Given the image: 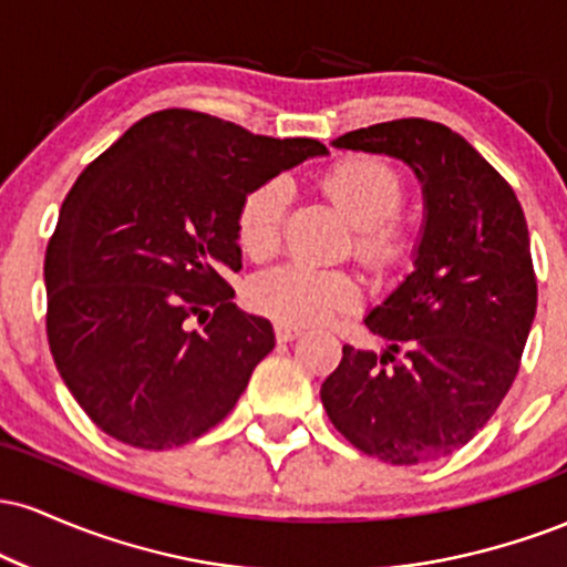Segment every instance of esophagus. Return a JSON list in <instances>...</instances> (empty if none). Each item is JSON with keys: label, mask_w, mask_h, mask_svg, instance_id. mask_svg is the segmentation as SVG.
I'll list each match as a JSON object with an SVG mask.
<instances>
[{"label": "esophagus", "mask_w": 567, "mask_h": 567, "mask_svg": "<svg viewBox=\"0 0 567 567\" xmlns=\"http://www.w3.org/2000/svg\"><path fill=\"white\" fill-rule=\"evenodd\" d=\"M275 336H277L279 343L296 341V338L301 336V328H296V324H288V322H277L275 324Z\"/></svg>", "instance_id": "obj_1"}]
</instances>
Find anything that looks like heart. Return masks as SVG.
<instances>
[{
	"label": "heart",
	"mask_w": 567,
	"mask_h": 567,
	"mask_svg": "<svg viewBox=\"0 0 567 567\" xmlns=\"http://www.w3.org/2000/svg\"><path fill=\"white\" fill-rule=\"evenodd\" d=\"M322 188L357 229L354 250L362 261L386 269L410 247L408 229L394 218L405 199L400 173L381 159H343L322 175ZM288 207V184L266 181L245 194L237 210V239L252 258L275 250ZM247 298L264 315L288 324H311L347 311L360 301V285L347 271H324L288 261L258 271Z\"/></svg>",
	"instance_id": "obj_1"
}]
</instances>
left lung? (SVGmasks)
Here are the masks:
<instances>
[{
	"instance_id": "obj_1",
	"label": "left lung",
	"mask_w": 567,
	"mask_h": 567,
	"mask_svg": "<svg viewBox=\"0 0 567 567\" xmlns=\"http://www.w3.org/2000/svg\"><path fill=\"white\" fill-rule=\"evenodd\" d=\"M333 146L405 162L424 194V224L413 271L365 315L386 347H343L322 405L351 445L386 464L445 458L496 413L536 317L523 207L440 122H381Z\"/></svg>"
}]
</instances>
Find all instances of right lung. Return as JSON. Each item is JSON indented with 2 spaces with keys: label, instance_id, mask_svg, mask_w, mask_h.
Listing matches in <instances>:
<instances>
[{
  "label": "right lung",
  "instance_id": "add662e5",
  "mask_svg": "<svg viewBox=\"0 0 567 567\" xmlns=\"http://www.w3.org/2000/svg\"><path fill=\"white\" fill-rule=\"evenodd\" d=\"M324 154L320 141L165 109L87 165L63 199L44 285L58 373L95 426L167 451L231 413L275 349L271 322L239 311L226 282L243 269L239 202Z\"/></svg>",
  "mask_w": 567,
  "mask_h": 567
}]
</instances>
